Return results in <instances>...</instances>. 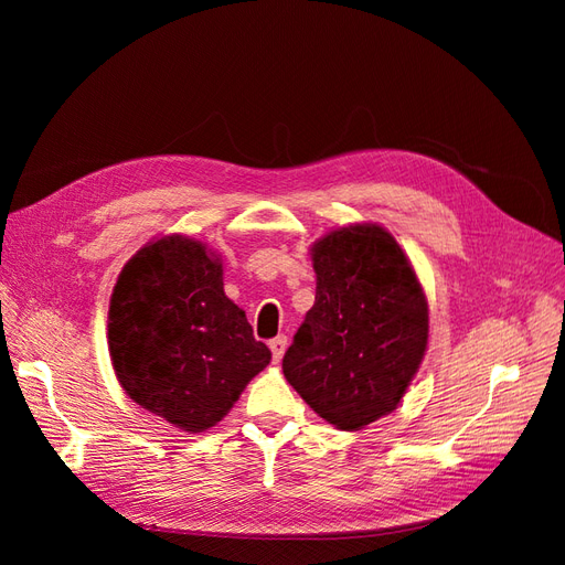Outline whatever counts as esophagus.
<instances>
[{"mask_svg":"<svg viewBox=\"0 0 565 565\" xmlns=\"http://www.w3.org/2000/svg\"><path fill=\"white\" fill-rule=\"evenodd\" d=\"M268 347H270V353H273V361L280 363V358L285 355V349H287V337L280 334V337H276V339H270Z\"/></svg>","mask_w":565,"mask_h":565,"instance_id":"1","label":"esophagus"}]
</instances>
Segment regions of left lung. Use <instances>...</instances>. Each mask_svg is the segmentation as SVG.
<instances>
[{
    "mask_svg": "<svg viewBox=\"0 0 565 565\" xmlns=\"http://www.w3.org/2000/svg\"><path fill=\"white\" fill-rule=\"evenodd\" d=\"M316 303L282 358L285 380L341 431L388 415L426 351L429 306L401 245L377 224L313 245Z\"/></svg>",
    "mask_w": 565,
    "mask_h": 565,
    "instance_id": "left-lung-1",
    "label": "left lung"
}]
</instances>
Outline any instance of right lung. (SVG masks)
<instances>
[{"label":"right lung","mask_w":565,"mask_h":565,"mask_svg":"<svg viewBox=\"0 0 565 565\" xmlns=\"http://www.w3.org/2000/svg\"><path fill=\"white\" fill-rule=\"evenodd\" d=\"M108 349L127 396L191 434L224 419L270 363L245 311L224 295L216 254L185 235L148 243L119 273Z\"/></svg>","instance_id":"add662e5"}]
</instances>
